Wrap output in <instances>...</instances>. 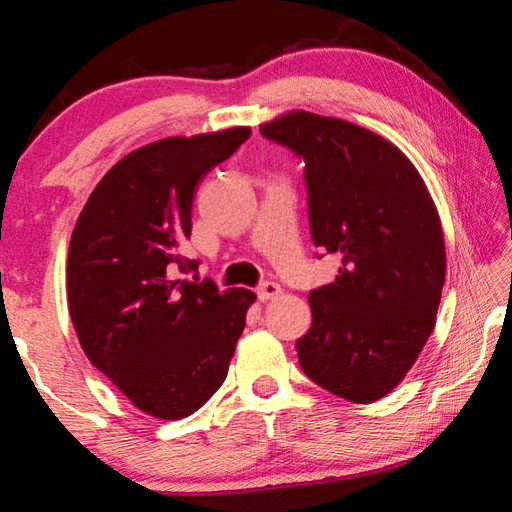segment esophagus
Listing matches in <instances>:
<instances>
[{"mask_svg":"<svg viewBox=\"0 0 512 512\" xmlns=\"http://www.w3.org/2000/svg\"><path fill=\"white\" fill-rule=\"evenodd\" d=\"M282 293V287L277 282H262L257 287V298L262 300V302H268V300H273V298H277Z\"/></svg>","mask_w":512,"mask_h":512,"instance_id":"esophagus-1","label":"esophagus"}]
</instances>
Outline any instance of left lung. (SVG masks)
Wrapping results in <instances>:
<instances>
[{
    "mask_svg": "<svg viewBox=\"0 0 512 512\" xmlns=\"http://www.w3.org/2000/svg\"><path fill=\"white\" fill-rule=\"evenodd\" d=\"M262 133L305 158L311 237L341 257L336 280L309 293L300 366L343 400L377 402L436 325L447 273L436 203L413 162L368 128L289 110Z\"/></svg>",
    "mask_w": 512,
    "mask_h": 512,
    "instance_id": "8db88e82",
    "label": "left lung"
}]
</instances>
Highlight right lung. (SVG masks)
<instances>
[{
	"mask_svg": "<svg viewBox=\"0 0 512 512\" xmlns=\"http://www.w3.org/2000/svg\"><path fill=\"white\" fill-rule=\"evenodd\" d=\"M250 137L248 126L164 137L128 153L94 187L67 253V307L76 336L137 409L180 420L219 391L248 289L173 280L196 268L178 248L192 235L196 187Z\"/></svg>",
	"mask_w": 512,
	"mask_h": 512,
	"instance_id": "1",
	"label": "right lung"
}]
</instances>
